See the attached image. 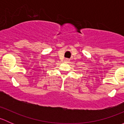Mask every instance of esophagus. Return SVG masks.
I'll list each match as a JSON object with an SVG mask.
<instances>
[{"label":"esophagus","mask_w":124,"mask_h":124,"mask_svg":"<svg viewBox=\"0 0 124 124\" xmlns=\"http://www.w3.org/2000/svg\"><path fill=\"white\" fill-rule=\"evenodd\" d=\"M70 61V60L69 59H65V62H68Z\"/></svg>","instance_id":"34e87169"}]
</instances>
